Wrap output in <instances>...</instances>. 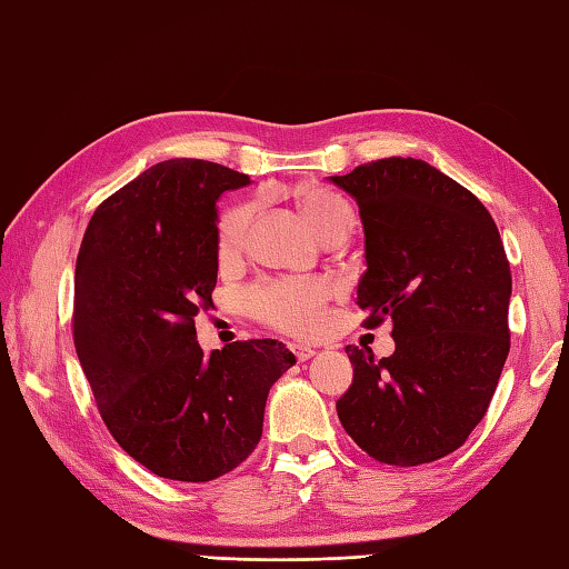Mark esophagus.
<instances>
[{
  "mask_svg": "<svg viewBox=\"0 0 569 569\" xmlns=\"http://www.w3.org/2000/svg\"><path fill=\"white\" fill-rule=\"evenodd\" d=\"M289 347H292L295 357H297L299 361H307V359H312L315 353H317V349H315V347H309V345H299V341H295V345H289Z\"/></svg>",
  "mask_w": 569,
  "mask_h": 569,
  "instance_id": "obj_1",
  "label": "esophagus"
}]
</instances>
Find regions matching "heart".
Listing matches in <instances>:
<instances>
[{
	"mask_svg": "<svg viewBox=\"0 0 569 569\" xmlns=\"http://www.w3.org/2000/svg\"><path fill=\"white\" fill-rule=\"evenodd\" d=\"M305 220L312 224V230L327 234L339 224L351 222V210L345 200L321 190H309L299 200ZM250 222V208L238 206L224 212L220 220V252L232 254L240 250L244 240V230ZM329 297V284L321 280H270L254 284L244 295V305L250 312L272 325L277 329L295 331V335H309L319 325V312Z\"/></svg>",
	"mask_w": 569,
	"mask_h": 569,
	"instance_id": "heart-1",
	"label": "heart"
}]
</instances>
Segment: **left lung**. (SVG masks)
Segmentation results:
<instances>
[{"mask_svg": "<svg viewBox=\"0 0 569 569\" xmlns=\"http://www.w3.org/2000/svg\"><path fill=\"white\" fill-rule=\"evenodd\" d=\"M357 200L363 260L357 305L367 327L391 321L396 349L347 347L353 379L337 401L361 451L389 466L453 453L486 416L510 351V264L473 192L416 158L331 176Z\"/></svg>", "mask_w": 569, "mask_h": 569, "instance_id": "1", "label": "left lung"}]
</instances>
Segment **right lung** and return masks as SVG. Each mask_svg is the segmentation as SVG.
I'll return each instance as SVG.
<instances>
[{
  "label": "right lung",
  "mask_w": 569,
  "mask_h": 569,
  "mask_svg": "<svg viewBox=\"0 0 569 569\" xmlns=\"http://www.w3.org/2000/svg\"><path fill=\"white\" fill-rule=\"evenodd\" d=\"M250 178L210 160L156 163L96 208L77 260L73 345L103 423L151 473L208 483L260 443L277 339L206 353L196 317L218 282L222 192Z\"/></svg>",
  "instance_id": "obj_1"
}]
</instances>
